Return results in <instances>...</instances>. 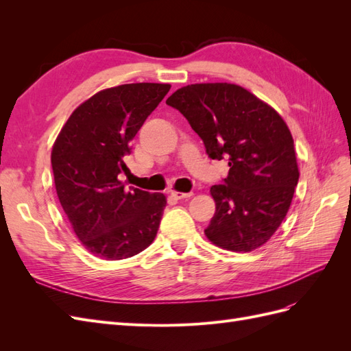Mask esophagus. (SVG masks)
<instances>
[{"instance_id": "esophagus-1", "label": "esophagus", "mask_w": 351, "mask_h": 351, "mask_svg": "<svg viewBox=\"0 0 351 351\" xmlns=\"http://www.w3.org/2000/svg\"><path fill=\"white\" fill-rule=\"evenodd\" d=\"M171 195L176 197V199H187V197H190V196H193V193L192 192H189V193H183V192H171Z\"/></svg>"}]
</instances>
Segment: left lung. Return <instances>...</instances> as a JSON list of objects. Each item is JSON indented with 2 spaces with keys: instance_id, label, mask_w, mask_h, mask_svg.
<instances>
[{
  "instance_id": "left-lung-1",
  "label": "left lung",
  "mask_w": 351,
  "mask_h": 351,
  "mask_svg": "<svg viewBox=\"0 0 351 351\" xmlns=\"http://www.w3.org/2000/svg\"><path fill=\"white\" fill-rule=\"evenodd\" d=\"M167 105L182 112L212 159L228 158L206 237L218 247L250 252L281 226L299 182L293 136L281 115L247 89L196 83L176 90Z\"/></svg>"
}]
</instances>
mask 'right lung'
Segmentation results:
<instances>
[{"label":"right lung","instance_id":"add662e5","mask_svg":"<svg viewBox=\"0 0 351 351\" xmlns=\"http://www.w3.org/2000/svg\"><path fill=\"white\" fill-rule=\"evenodd\" d=\"M130 83L95 93L73 111L52 146L56 190L77 239L101 259L134 256L154 241L167 199L130 187L124 158L145 120L169 90Z\"/></svg>","mask_w":351,"mask_h":351}]
</instances>
